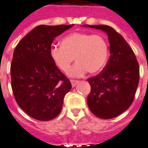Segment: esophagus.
I'll list each match as a JSON object with an SVG mask.
<instances>
[{
  "mask_svg": "<svg viewBox=\"0 0 148 148\" xmlns=\"http://www.w3.org/2000/svg\"><path fill=\"white\" fill-rule=\"evenodd\" d=\"M71 85L73 87H74V86H76L77 84H78L79 83V81L78 80H71Z\"/></svg>",
  "mask_w": 148,
  "mask_h": 148,
  "instance_id": "1",
  "label": "esophagus"
}]
</instances>
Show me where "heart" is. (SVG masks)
<instances>
[{
    "label": "heart",
    "mask_w": 148,
    "mask_h": 148,
    "mask_svg": "<svg viewBox=\"0 0 148 148\" xmlns=\"http://www.w3.org/2000/svg\"><path fill=\"white\" fill-rule=\"evenodd\" d=\"M62 46L52 45L50 57L62 71L68 72L72 62H77L68 73L71 77L84 76L99 73L107 63L109 45L101 35L84 32H74L66 36L61 42Z\"/></svg>",
    "instance_id": "b5f03b06"
}]
</instances>
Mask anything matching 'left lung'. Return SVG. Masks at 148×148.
Here are the masks:
<instances>
[{"label":"left lung","mask_w":148,"mask_h":148,"mask_svg":"<svg viewBox=\"0 0 148 148\" xmlns=\"http://www.w3.org/2000/svg\"><path fill=\"white\" fill-rule=\"evenodd\" d=\"M106 32L110 56L98 75L89 78L91 86L87 105L95 116L109 119L119 116L129 108L139 82V65L128 42L111 26L84 25Z\"/></svg>","instance_id":"8db88e82"}]
</instances>
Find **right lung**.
Returning a JSON list of instances; mask_svg holds the SVG:
<instances>
[{"label": "right lung", "mask_w": 148, "mask_h": 148, "mask_svg": "<svg viewBox=\"0 0 148 148\" xmlns=\"http://www.w3.org/2000/svg\"><path fill=\"white\" fill-rule=\"evenodd\" d=\"M73 26H38L14 49L10 65L14 98L35 119L49 121L58 116L64 97L71 89L70 80L55 65L49 51L55 37Z\"/></svg>", "instance_id": "obj_1"}]
</instances>
